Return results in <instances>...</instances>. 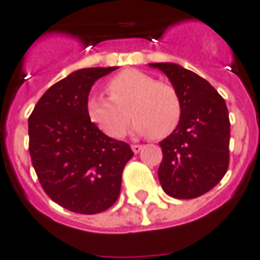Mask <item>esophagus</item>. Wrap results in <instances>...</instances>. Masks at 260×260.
I'll use <instances>...</instances> for the list:
<instances>
[{
    "label": "esophagus",
    "instance_id": "esophagus-1",
    "mask_svg": "<svg viewBox=\"0 0 260 260\" xmlns=\"http://www.w3.org/2000/svg\"><path fill=\"white\" fill-rule=\"evenodd\" d=\"M131 148H132V150H134V153H139V152L142 150V145H138V143H134V145H132Z\"/></svg>",
    "mask_w": 260,
    "mask_h": 260
}]
</instances>
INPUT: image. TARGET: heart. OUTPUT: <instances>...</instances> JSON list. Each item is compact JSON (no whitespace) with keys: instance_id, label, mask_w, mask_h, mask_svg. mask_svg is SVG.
<instances>
[{"instance_id":"1","label":"heart","mask_w":260,"mask_h":260,"mask_svg":"<svg viewBox=\"0 0 260 260\" xmlns=\"http://www.w3.org/2000/svg\"><path fill=\"white\" fill-rule=\"evenodd\" d=\"M110 97L94 94L87 100V115L105 135L122 138L135 117L134 131L160 139L180 122L181 101L173 86L141 70H124L107 83ZM131 112L129 113V111Z\"/></svg>"}]
</instances>
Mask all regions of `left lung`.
Segmentation results:
<instances>
[{
  "mask_svg": "<svg viewBox=\"0 0 260 260\" xmlns=\"http://www.w3.org/2000/svg\"><path fill=\"white\" fill-rule=\"evenodd\" d=\"M166 74L181 101L177 128L160 142L157 177L174 199H196L218 184L230 165V117L224 99L199 74L174 63H150Z\"/></svg>",
  "mask_w": 260,
  "mask_h": 260,
  "instance_id": "obj_1",
  "label": "left lung"
}]
</instances>
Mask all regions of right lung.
I'll list each match as a JSON object with an SVG mask.
<instances>
[{
    "instance_id": "obj_1",
    "label": "right lung",
    "mask_w": 260,
    "mask_h": 260,
    "mask_svg": "<svg viewBox=\"0 0 260 260\" xmlns=\"http://www.w3.org/2000/svg\"><path fill=\"white\" fill-rule=\"evenodd\" d=\"M118 67L73 72L49 88L28 119L29 153L42 188L69 211L97 214L117 201L126 142L103 134L87 115L92 84Z\"/></svg>"
}]
</instances>
